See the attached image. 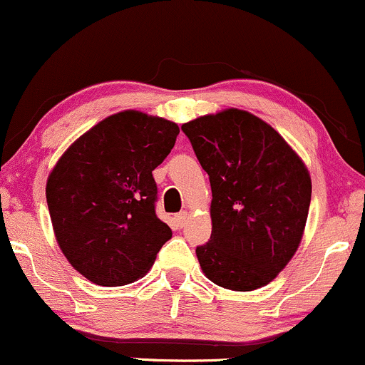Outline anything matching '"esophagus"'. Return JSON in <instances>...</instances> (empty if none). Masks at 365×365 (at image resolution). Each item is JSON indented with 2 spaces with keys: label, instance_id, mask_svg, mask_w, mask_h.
I'll list each match as a JSON object with an SVG mask.
<instances>
[{
  "label": "esophagus",
  "instance_id": "esophagus-1",
  "mask_svg": "<svg viewBox=\"0 0 365 365\" xmlns=\"http://www.w3.org/2000/svg\"><path fill=\"white\" fill-rule=\"evenodd\" d=\"M187 220H188V212L187 211H182V212H178V215H177V223L180 226H185Z\"/></svg>",
  "mask_w": 365,
  "mask_h": 365
}]
</instances>
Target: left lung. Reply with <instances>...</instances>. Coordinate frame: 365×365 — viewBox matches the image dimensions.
I'll use <instances>...</instances> for the list:
<instances>
[{
    "label": "left lung",
    "instance_id": "obj_1",
    "mask_svg": "<svg viewBox=\"0 0 365 365\" xmlns=\"http://www.w3.org/2000/svg\"><path fill=\"white\" fill-rule=\"evenodd\" d=\"M211 182L212 232L195 249L204 274L235 292L261 288L302 240L311 175L276 130L230 108L182 125Z\"/></svg>",
    "mask_w": 365,
    "mask_h": 365
}]
</instances>
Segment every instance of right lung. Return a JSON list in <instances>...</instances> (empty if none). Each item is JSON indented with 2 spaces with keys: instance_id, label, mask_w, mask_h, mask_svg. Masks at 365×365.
<instances>
[{
  "instance_id": "right-lung-1",
  "label": "right lung",
  "mask_w": 365,
  "mask_h": 365,
  "mask_svg": "<svg viewBox=\"0 0 365 365\" xmlns=\"http://www.w3.org/2000/svg\"><path fill=\"white\" fill-rule=\"evenodd\" d=\"M178 133L170 120L116 113L78 137L49 173L46 199L58 245L89 282H135L171 238L156 216L153 171Z\"/></svg>"
}]
</instances>
